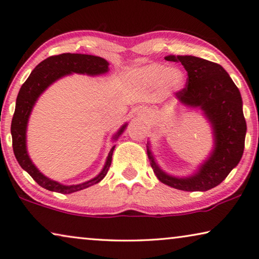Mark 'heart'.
I'll use <instances>...</instances> for the list:
<instances>
[{
	"label": "heart",
	"mask_w": 259,
	"mask_h": 259,
	"mask_svg": "<svg viewBox=\"0 0 259 259\" xmlns=\"http://www.w3.org/2000/svg\"><path fill=\"white\" fill-rule=\"evenodd\" d=\"M135 76L144 84L154 85L159 82L169 90H177L184 83V74L177 69H169L163 64H151L135 72Z\"/></svg>",
	"instance_id": "b5f03b06"
}]
</instances>
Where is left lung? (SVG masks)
I'll return each instance as SVG.
<instances>
[{"label":"left lung","mask_w":259,"mask_h":259,"mask_svg":"<svg viewBox=\"0 0 259 259\" xmlns=\"http://www.w3.org/2000/svg\"><path fill=\"white\" fill-rule=\"evenodd\" d=\"M180 62L187 71L186 87L176 92L185 105L201 107L212 123L215 149L199 171L189 178H176L164 174L154 162L148 149L151 167L161 183L186 192H205L221 184L240 161L247 131L240 92L230 75L218 63L195 56H167Z\"/></svg>","instance_id":"left-lung-1"}]
</instances>
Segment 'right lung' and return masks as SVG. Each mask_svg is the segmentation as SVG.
Returning <instances> with one entry per match:
<instances>
[{
  "instance_id": "add662e5",
  "label": "right lung",
  "mask_w": 259,
  "mask_h": 259,
  "mask_svg": "<svg viewBox=\"0 0 259 259\" xmlns=\"http://www.w3.org/2000/svg\"><path fill=\"white\" fill-rule=\"evenodd\" d=\"M108 62L104 60V58L94 55H85V54L64 53L60 54V55L50 56L46 60L39 63L20 88V91H19L17 97L16 110H14L11 123L13 152L19 164L21 165V168L31 176L32 179L35 180L39 186L52 190V192L71 194L92 186L95 184H98L108 172L115 145L109 151L104 169L96 178L83 184L73 185V186H64V185H61L45 177L31 162L27 153L26 146V131L29 116H30L31 109L37 98L48 85L52 84L57 79H60V77L70 74L72 72L82 73V74L85 73V74L90 75L106 73L108 71ZM126 124L115 135V139L118 138L123 133Z\"/></svg>"
}]
</instances>
